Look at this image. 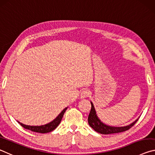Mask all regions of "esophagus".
I'll return each instance as SVG.
<instances>
[{
	"instance_id": "1",
	"label": "esophagus",
	"mask_w": 155,
	"mask_h": 155,
	"mask_svg": "<svg viewBox=\"0 0 155 155\" xmlns=\"http://www.w3.org/2000/svg\"><path fill=\"white\" fill-rule=\"evenodd\" d=\"M89 95H90V91L87 89V88H84V89L81 92L80 97L81 98H85L87 97H88Z\"/></svg>"
}]
</instances>
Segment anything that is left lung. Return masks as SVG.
I'll list each match as a JSON object with an SVG mask.
<instances>
[{
	"instance_id": "left-lung-1",
	"label": "left lung",
	"mask_w": 155,
	"mask_h": 155,
	"mask_svg": "<svg viewBox=\"0 0 155 155\" xmlns=\"http://www.w3.org/2000/svg\"><path fill=\"white\" fill-rule=\"evenodd\" d=\"M91 109L88 117V122L89 126L91 128L94 129L97 133L100 134H103V135H108V134H113V133H121V132H124L126 130H128L130 129L132 126L135 125V124L137 121L138 119L135 120L134 122L131 124L126 126H124V127H113V126H109L106 125L104 123L99 120L98 117L96 115V112L93 106V103L91 101Z\"/></svg>"
}]
</instances>
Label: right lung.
Instances as JSON below:
<instances>
[{"label":"right lung","mask_w":155,"mask_h":155,"mask_svg":"<svg viewBox=\"0 0 155 155\" xmlns=\"http://www.w3.org/2000/svg\"><path fill=\"white\" fill-rule=\"evenodd\" d=\"M67 108H65L54 120L51 121V122L49 124H45V125L39 126H33L25 125V124L20 123L19 121H18V122L20 125L22 126V127L25 128V129H27V130H31L33 132H35V133H49V132L53 131L54 129H55L58 127V126L60 124L61 120H62V117L64 115L65 111L67 110Z\"/></svg>","instance_id":"add662e5"}]
</instances>
